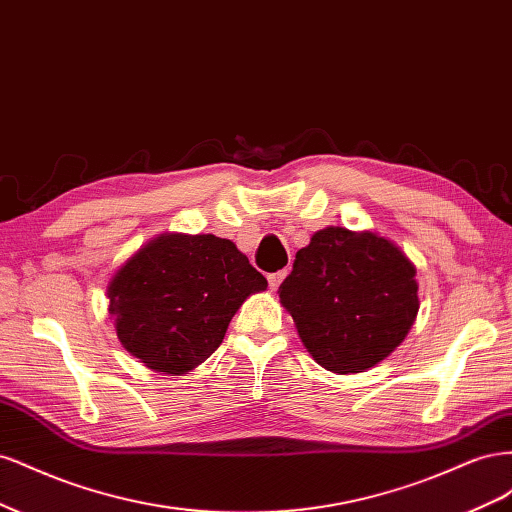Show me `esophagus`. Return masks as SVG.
Here are the masks:
<instances>
[{"mask_svg": "<svg viewBox=\"0 0 512 512\" xmlns=\"http://www.w3.org/2000/svg\"><path fill=\"white\" fill-rule=\"evenodd\" d=\"M288 275V271L284 269V271H277V273H269L267 275V280H269V286H271V290H277L280 288V284L284 282V277Z\"/></svg>", "mask_w": 512, "mask_h": 512, "instance_id": "34e87169", "label": "esophagus"}]
</instances>
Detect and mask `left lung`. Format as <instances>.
<instances>
[{"label": "left lung", "instance_id": "8db88e82", "mask_svg": "<svg viewBox=\"0 0 512 512\" xmlns=\"http://www.w3.org/2000/svg\"><path fill=\"white\" fill-rule=\"evenodd\" d=\"M301 342L335 374H359L386 359L418 312L416 269L389 239L331 226L294 256L280 286Z\"/></svg>", "mask_w": 512, "mask_h": 512}]
</instances>
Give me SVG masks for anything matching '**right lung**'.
<instances>
[{"label": "right lung", "instance_id": "1", "mask_svg": "<svg viewBox=\"0 0 512 512\" xmlns=\"http://www.w3.org/2000/svg\"><path fill=\"white\" fill-rule=\"evenodd\" d=\"M267 288L237 245L215 235H164L108 286L119 342L147 367L183 374L220 348L232 316Z\"/></svg>", "mask_w": 512, "mask_h": 512}]
</instances>
